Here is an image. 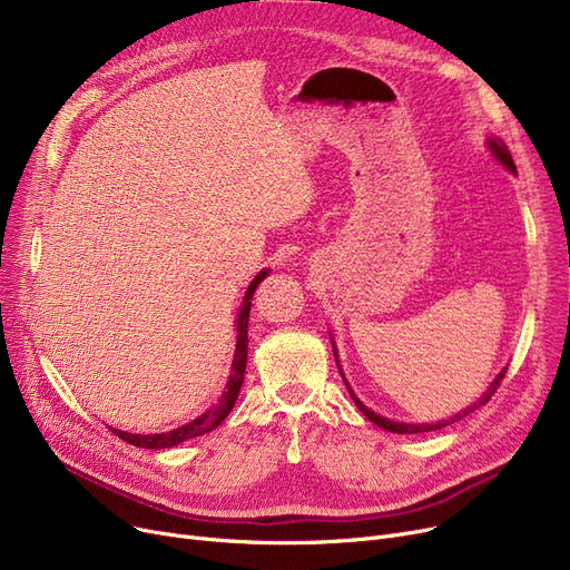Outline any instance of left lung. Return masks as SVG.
Here are the masks:
<instances>
[{"mask_svg":"<svg viewBox=\"0 0 570 570\" xmlns=\"http://www.w3.org/2000/svg\"><path fill=\"white\" fill-rule=\"evenodd\" d=\"M488 147L492 149V155L508 168L511 173H518V168H515V161H513V157H511V153H508V147H505V142L503 140H499V138H490L488 140ZM333 346H335V342H333ZM335 361H337V348H335ZM337 367H340V361H337ZM340 374H342V367H340ZM503 376H505V367L497 374V379L490 383V387H488V393L478 400L475 404H471L469 409H464V411H460V413H455V415H451L448 417V421H439V423H421V425H411V423H395V421H391V417H383V415H379V413H374V411H370L361 400L355 397V393L351 391V385H348V381L344 379V374H342V379H344V383H346V387H348V395L353 397V402H355V406L361 409L370 421L374 423V425H379V428H383L385 432H393V434H421V432H432V430H441V428H445V425H451V423H458V421H462V417H466L471 411H475L478 406H483L485 402H490V397L497 393V387L501 385V381H503Z\"/></svg>","mask_w":570,"mask_h":570,"instance_id":"1","label":"left lung"}]
</instances>
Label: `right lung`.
I'll return each mask as SVG.
<instances>
[{
  "instance_id": "right-lung-1",
  "label": "right lung",
  "mask_w": 570,
  "mask_h": 570,
  "mask_svg": "<svg viewBox=\"0 0 570 570\" xmlns=\"http://www.w3.org/2000/svg\"><path fill=\"white\" fill-rule=\"evenodd\" d=\"M269 269H261V273L256 275V279L249 284L245 297H243V307H239V314H237V321H235V333H237V344H235V355H233V367H230V376H228V383H226V391L219 400V404L215 409L205 411L203 415H198L196 421L177 428V430H170V432H164V434H129V432H119V430H112V434H117L119 439H125L127 443L131 445H138V448H149V451H161V448H173L177 443L183 441H189L194 436H200L209 430H215L224 417L230 413L235 400H237V393L239 387H243V381H245V370H247V346H249V340H247V325H249V309H252V297H254V291L256 286L267 277Z\"/></svg>"
}]
</instances>
